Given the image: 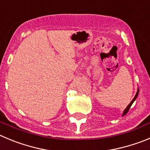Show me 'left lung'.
Masks as SVG:
<instances>
[{
  "mask_svg": "<svg viewBox=\"0 0 150 150\" xmlns=\"http://www.w3.org/2000/svg\"><path fill=\"white\" fill-rule=\"evenodd\" d=\"M138 92H139V90H138V91H137V94H135V96H134V98H133V100H132V102L130 103H129V105L128 106L126 107V109L124 110V112H123V116H124L125 115H126V113H127V112H129V108H130V107H131V105H132V103H134V100H135V99L137 98V97H138Z\"/></svg>",
  "mask_w": 150,
  "mask_h": 150,
  "instance_id": "obj_1",
  "label": "left lung"
}]
</instances>
